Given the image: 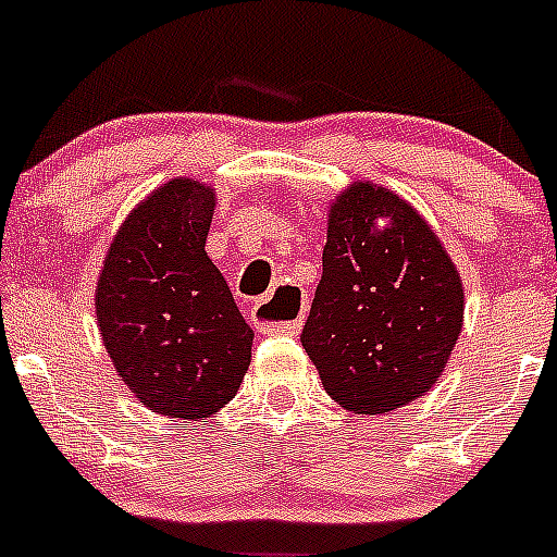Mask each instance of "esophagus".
I'll return each instance as SVG.
<instances>
[{"label": "esophagus", "mask_w": 557, "mask_h": 557, "mask_svg": "<svg viewBox=\"0 0 557 557\" xmlns=\"http://www.w3.org/2000/svg\"><path fill=\"white\" fill-rule=\"evenodd\" d=\"M304 312H307V298L295 284H282L273 293L264 295L250 309V318L262 332L268 334H298L304 326ZM275 317H287V322H275Z\"/></svg>", "instance_id": "1"}]
</instances>
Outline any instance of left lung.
I'll use <instances>...</instances> for the list:
<instances>
[{
  "mask_svg": "<svg viewBox=\"0 0 557 557\" xmlns=\"http://www.w3.org/2000/svg\"><path fill=\"white\" fill-rule=\"evenodd\" d=\"M462 298L432 225L396 191L354 181L329 206L323 275L301 343L339 407L382 416L444 373Z\"/></svg>",
  "mask_w": 557,
  "mask_h": 557,
  "instance_id": "obj_1",
  "label": "left lung"
}]
</instances>
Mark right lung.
<instances>
[{
    "label": "right lung",
    "instance_id": "1",
    "mask_svg": "<svg viewBox=\"0 0 557 557\" xmlns=\"http://www.w3.org/2000/svg\"><path fill=\"white\" fill-rule=\"evenodd\" d=\"M218 195L195 178L152 189L113 234L95 289L102 346L156 416L198 421L248 373L253 329L206 253Z\"/></svg>",
    "mask_w": 557,
    "mask_h": 557
}]
</instances>
